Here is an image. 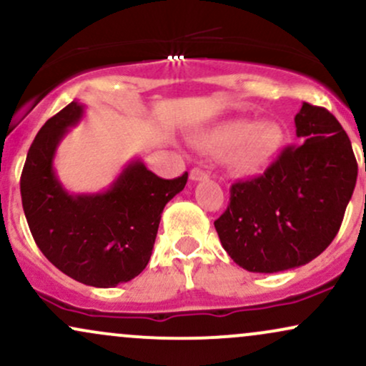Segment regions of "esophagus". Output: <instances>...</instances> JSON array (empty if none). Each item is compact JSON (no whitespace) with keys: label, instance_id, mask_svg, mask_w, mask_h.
<instances>
[{"label":"esophagus","instance_id":"34e87169","mask_svg":"<svg viewBox=\"0 0 366 366\" xmlns=\"http://www.w3.org/2000/svg\"><path fill=\"white\" fill-rule=\"evenodd\" d=\"M189 177H191L192 182H201V180L208 179V174L204 170H201V169H192L191 174H189Z\"/></svg>","mask_w":366,"mask_h":366}]
</instances>
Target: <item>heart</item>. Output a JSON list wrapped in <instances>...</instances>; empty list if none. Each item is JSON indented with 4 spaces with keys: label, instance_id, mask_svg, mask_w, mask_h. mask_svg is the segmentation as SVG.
<instances>
[{
    "label": "heart",
    "instance_id": "b5f03b06",
    "mask_svg": "<svg viewBox=\"0 0 366 366\" xmlns=\"http://www.w3.org/2000/svg\"><path fill=\"white\" fill-rule=\"evenodd\" d=\"M284 125L274 119L262 122L229 120L192 137V144L208 154H224L230 172L236 175H254L279 158L284 149Z\"/></svg>",
    "mask_w": 366,
    "mask_h": 366
}]
</instances>
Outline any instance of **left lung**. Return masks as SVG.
I'll list each match as a JSON object with an SVG mask.
<instances>
[{
	"instance_id": "left-lung-1",
	"label": "left lung",
	"mask_w": 366,
	"mask_h": 366,
	"mask_svg": "<svg viewBox=\"0 0 366 366\" xmlns=\"http://www.w3.org/2000/svg\"><path fill=\"white\" fill-rule=\"evenodd\" d=\"M303 144L285 148L262 177L232 184L215 220L222 246L247 272L275 274L310 263L342 224L358 177L347 134L325 108L294 117Z\"/></svg>"
}]
</instances>
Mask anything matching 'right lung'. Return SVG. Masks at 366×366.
Masks as SVG:
<instances>
[{"instance_id":"add662e5","label":"right lung","mask_w":366,"mask_h":366,"mask_svg":"<svg viewBox=\"0 0 366 366\" xmlns=\"http://www.w3.org/2000/svg\"><path fill=\"white\" fill-rule=\"evenodd\" d=\"M84 110L72 102L37 132L20 179L22 207L37 247L58 270L92 287H115L146 268L163 208L186 186L187 172L167 180L136 158L104 191L69 192L54 157Z\"/></svg>"}]
</instances>
